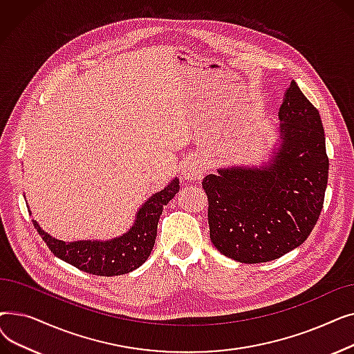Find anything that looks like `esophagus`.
Segmentation results:
<instances>
[{"label":"esophagus","mask_w":354,"mask_h":354,"mask_svg":"<svg viewBox=\"0 0 354 354\" xmlns=\"http://www.w3.org/2000/svg\"><path fill=\"white\" fill-rule=\"evenodd\" d=\"M202 172H203L202 163L196 159H189L183 166V175L187 179H194L195 180V179L201 178Z\"/></svg>","instance_id":"34e87169"}]
</instances>
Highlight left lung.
Here are the masks:
<instances>
[{
    "label": "left lung",
    "instance_id": "left-lung-1",
    "mask_svg": "<svg viewBox=\"0 0 354 354\" xmlns=\"http://www.w3.org/2000/svg\"><path fill=\"white\" fill-rule=\"evenodd\" d=\"M278 116L283 140L271 163L202 180L212 244L238 263L272 261L301 245L323 209L328 156L319 110L292 80Z\"/></svg>",
    "mask_w": 354,
    "mask_h": 354
}]
</instances>
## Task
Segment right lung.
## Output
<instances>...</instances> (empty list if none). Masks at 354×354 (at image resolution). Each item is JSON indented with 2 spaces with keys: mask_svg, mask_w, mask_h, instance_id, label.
Masks as SVG:
<instances>
[{
  "mask_svg": "<svg viewBox=\"0 0 354 354\" xmlns=\"http://www.w3.org/2000/svg\"><path fill=\"white\" fill-rule=\"evenodd\" d=\"M179 191V179H174L165 189L149 198L136 215L129 232L111 241H74L64 243L44 232L34 222V227L44 239L51 252L63 261L84 272L115 277L139 268L151 255L155 245L158 222L163 207L167 205Z\"/></svg>",
  "mask_w": 354,
  "mask_h": 354,
  "instance_id": "right-lung-1",
  "label": "right lung"
}]
</instances>
